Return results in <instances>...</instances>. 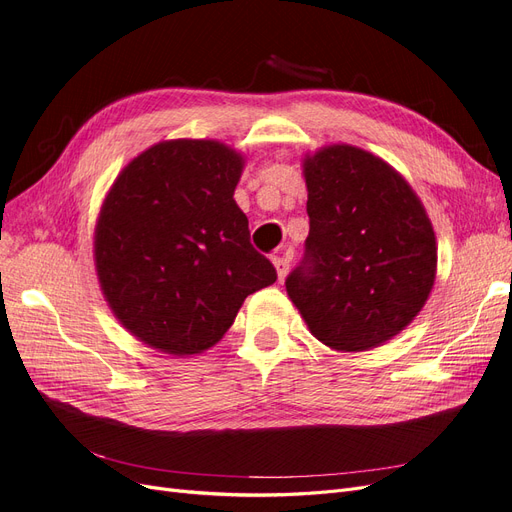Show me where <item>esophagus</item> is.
Masks as SVG:
<instances>
[{"label":"esophagus","instance_id":"34e87169","mask_svg":"<svg viewBox=\"0 0 512 512\" xmlns=\"http://www.w3.org/2000/svg\"><path fill=\"white\" fill-rule=\"evenodd\" d=\"M273 265H275V269H277V277H280V280H284L288 269H290V254H288V252H282V254L273 256Z\"/></svg>","mask_w":512,"mask_h":512}]
</instances>
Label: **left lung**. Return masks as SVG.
Instances as JSON below:
<instances>
[{"label": "left lung", "mask_w": 512, "mask_h": 512, "mask_svg": "<svg viewBox=\"0 0 512 512\" xmlns=\"http://www.w3.org/2000/svg\"><path fill=\"white\" fill-rule=\"evenodd\" d=\"M303 175L309 235L286 277L290 301L337 352L389 342L436 280L438 245L423 203L391 164L352 145L307 156Z\"/></svg>", "instance_id": "1"}]
</instances>
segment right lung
Segmentation results:
<instances>
[{"label":"right lung","instance_id":"right-lung-1","mask_svg":"<svg viewBox=\"0 0 512 512\" xmlns=\"http://www.w3.org/2000/svg\"><path fill=\"white\" fill-rule=\"evenodd\" d=\"M243 158L218 141H164L113 183L96 226V271L117 320L175 354L215 346L247 294L277 280L250 243L235 188Z\"/></svg>","mask_w":512,"mask_h":512}]
</instances>
